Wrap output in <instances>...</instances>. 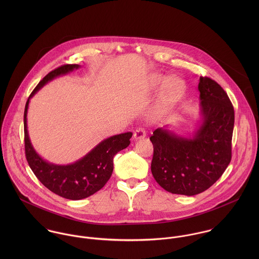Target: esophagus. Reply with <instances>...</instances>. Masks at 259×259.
I'll return each mask as SVG.
<instances>
[{
  "label": "esophagus",
  "instance_id": "obj_1",
  "mask_svg": "<svg viewBox=\"0 0 259 259\" xmlns=\"http://www.w3.org/2000/svg\"><path fill=\"white\" fill-rule=\"evenodd\" d=\"M146 137V131L143 127H138L135 133H134V139L135 140H140Z\"/></svg>",
  "mask_w": 259,
  "mask_h": 259
}]
</instances>
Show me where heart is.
I'll list each match as a JSON object with an SVG mask.
<instances>
[{"label":"heart","instance_id":"obj_1","mask_svg":"<svg viewBox=\"0 0 259 259\" xmlns=\"http://www.w3.org/2000/svg\"><path fill=\"white\" fill-rule=\"evenodd\" d=\"M163 84L160 94V104L164 108L174 106L183 96L185 92V82L179 77H169L161 74H151L149 78V87L155 89Z\"/></svg>","mask_w":259,"mask_h":259}]
</instances>
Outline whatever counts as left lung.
Wrapping results in <instances>:
<instances>
[{"instance_id": "left-lung-1", "label": "left lung", "mask_w": 259, "mask_h": 259, "mask_svg": "<svg viewBox=\"0 0 259 259\" xmlns=\"http://www.w3.org/2000/svg\"><path fill=\"white\" fill-rule=\"evenodd\" d=\"M202 122L193 138L179 137L162 127L156 128L151 174L163 189L175 194L195 195L213 185L231 160L234 110L222 87L207 76H200Z\"/></svg>"}]
</instances>
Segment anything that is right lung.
<instances>
[{
  "label": "right lung",
  "instance_id": "1",
  "mask_svg": "<svg viewBox=\"0 0 259 259\" xmlns=\"http://www.w3.org/2000/svg\"><path fill=\"white\" fill-rule=\"evenodd\" d=\"M78 68V65H64L47 74L30 95L24 112L25 152L31 169L48 189L72 200L89 197L105 186L113 170V156L119 150L130 146V139L133 136V133L128 132L108 138L83 157L68 165L50 163L37 154L31 144L27 128V112L30 99L48 81Z\"/></svg>",
  "mask_w": 259,
  "mask_h": 259
}]
</instances>
